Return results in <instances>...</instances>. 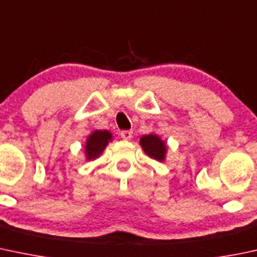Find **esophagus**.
Masks as SVG:
<instances>
[{
	"label": "esophagus",
	"instance_id": "obj_1",
	"mask_svg": "<svg viewBox=\"0 0 257 257\" xmlns=\"http://www.w3.org/2000/svg\"><path fill=\"white\" fill-rule=\"evenodd\" d=\"M120 137L123 138L124 140H129L132 137H133V131H121Z\"/></svg>",
	"mask_w": 257,
	"mask_h": 257
}]
</instances>
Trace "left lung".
I'll return each mask as SVG.
<instances>
[{"label": "left lung", "mask_w": 257, "mask_h": 257, "mask_svg": "<svg viewBox=\"0 0 257 257\" xmlns=\"http://www.w3.org/2000/svg\"><path fill=\"white\" fill-rule=\"evenodd\" d=\"M140 145L150 158L159 161L164 160L166 147H165V143L161 142V139L158 136H155V134L144 136L140 139Z\"/></svg>", "instance_id": "1"}]
</instances>
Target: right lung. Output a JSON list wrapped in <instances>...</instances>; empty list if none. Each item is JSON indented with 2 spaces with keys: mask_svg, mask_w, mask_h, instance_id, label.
Instances as JSON below:
<instances>
[{
  "mask_svg": "<svg viewBox=\"0 0 257 257\" xmlns=\"http://www.w3.org/2000/svg\"><path fill=\"white\" fill-rule=\"evenodd\" d=\"M109 132L107 131H96L94 133L88 137L87 143H86V154L87 159H94L103 151L108 142L110 140Z\"/></svg>",
  "mask_w": 257,
  "mask_h": 257,
  "instance_id": "1",
  "label": "right lung"
}]
</instances>
